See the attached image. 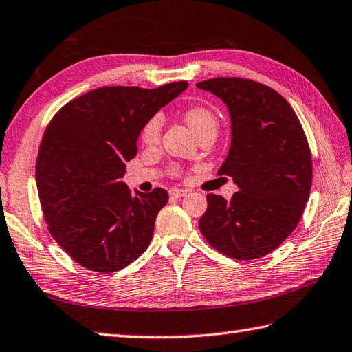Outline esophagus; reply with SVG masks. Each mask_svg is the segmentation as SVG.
Masks as SVG:
<instances>
[{"label":"esophagus","instance_id":"34e87169","mask_svg":"<svg viewBox=\"0 0 352 352\" xmlns=\"http://www.w3.org/2000/svg\"><path fill=\"white\" fill-rule=\"evenodd\" d=\"M169 195L172 198H182L184 195H188V190H184V189H170L169 190Z\"/></svg>","mask_w":352,"mask_h":352}]
</instances>
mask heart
<instances>
[{
    "instance_id": "heart-1",
    "label": "heart",
    "mask_w": 352,
    "mask_h": 352,
    "mask_svg": "<svg viewBox=\"0 0 352 352\" xmlns=\"http://www.w3.org/2000/svg\"><path fill=\"white\" fill-rule=\"evenodd\" d=\"M183 119L186 125L190 128L192 133L198 135L201 131L208 128H217V117L208 107L194 105L184 109ZM162 117L154 116L146 122V125L142 129V142L148 146H153L160 139L162 133Z\"/></svg>"
}]
</instances>
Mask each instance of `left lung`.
<instances>
[{"mask_svg":"<svg viewBox=\"0 0 352 352\" xmlns=\"http://www.w3.org/2000/svg\"><path fill=\"white\" fill-rule=\"evenodd\" d=\"M197 87L229 109L232 142L218 174L239 189L230 201L208 195L199 230L226 256H265L290 236L309 198L313 163L304 128L290 103L259 82L215 78Z\"/></svg>","mask_w":352,"mask_h":352,"instance_id":"obj_1","label":"left lung"}]
</instances>
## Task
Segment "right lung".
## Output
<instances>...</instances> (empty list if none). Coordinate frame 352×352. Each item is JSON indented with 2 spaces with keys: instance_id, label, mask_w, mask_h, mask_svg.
Masks as SVG:
<instances>
[{
  "instance_id": "add662e5",
  "label": "right lung",
  "mask_w": 352,
  "mask_h": 352,
  "mask_svg": "<svg viewBox=\"0 0 352 352\" xmlns=\"http://www.w3.org/2000/svg\"><path fill=\"white\" fill-rule=\"evenodd\" d=\"M186 88H96L48 123L36 160L41 208L54 241L82 267L119 272L148 249L168 192L131 194L122 177L146 122Z\"/></svg>"
}]
</instances>
